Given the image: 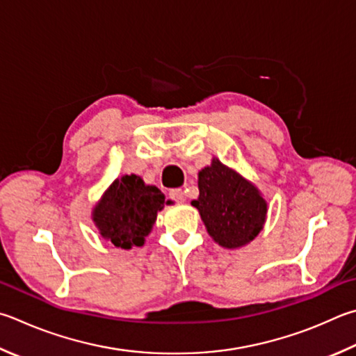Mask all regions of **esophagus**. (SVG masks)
Returning a JSON list of instances; mask_svg holds the SVG:
<instances>
[{
	"instance_id": "obj_1",
	"label": "esophagus",
	"mask_w": 356,
	"mask_h": 356,
	"mask_svg": "<svg viewBox=\"0 0 356 356\" xmlns=\"http://www.w3.org/2000/svg\"><path fill=\"white\" fill-rule=\"evenodd\" d=\"M170 197L172 200H176V202H184L185 200V193L180 190V188H176V190H171L170 191Z\"/></svg>"
}]
</instances>
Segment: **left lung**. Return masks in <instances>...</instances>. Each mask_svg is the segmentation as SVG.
<instances>
[{"mask_svg": "<svg viewBox=\"0 0 356 356\" xmlns=\"http://www.w3.org/2000/svg\"><path fill=\"white\" fill-rule=\"evenodd\" d=\"M199 197L193 205L210 236L219 245L236 249L260 234L266 219V200L254 185L218 159L199 172Z\"/></svg>", "mask_w": 356, "mask_h": 356, "instance_id": "8db88e82", "label": "left lung"}]
</instances>
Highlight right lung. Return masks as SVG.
<instances>
[{
	"instance_id": "obj_1",
	"label": "right lung",
	"mask_w": 356,
	"mask_h": 356,
	"mask_svg": "<svg viewBox=\"0 0 356 356\" xmlns=\"http://www.w3.org/2000/svg\"><path fill=\"white\" fill-rule=\"evenodd\" d=\"M168 204V202H166ZM165 196L157 186L145 185L138 176H122L111 185L93 211L99 234L116 248L143 245Z\"/></svg>"
}]
</instances>
